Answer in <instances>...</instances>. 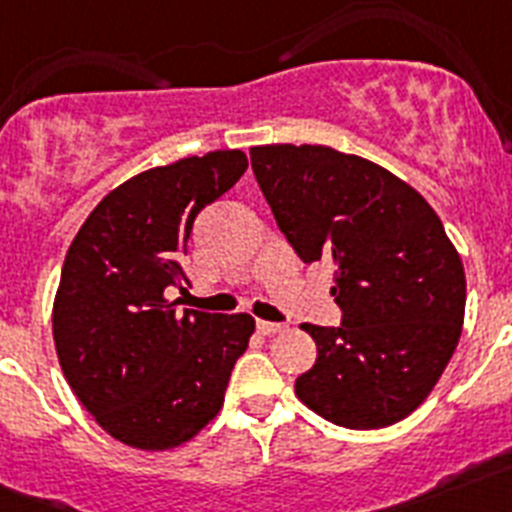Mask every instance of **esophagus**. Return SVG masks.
I'll list each match as a JSON object with an SVG mask.
<instances>
[{
    "label": "esophagus",
    "mask_w": 512,
    "mask_h": 512,
    "mask_svg": "<svg viewBox=\"0 0 512 512\" xmlns=\"http://www.w3.org/2000/svg\"><path fill=\"white\" fill-rule=\"evenodd\" d=\"M256 328H259L264 336H274V333H279L284 325L282 323H269V320H256Z\"/></svg>",
    "instance_id": "34e87169"
}]
</instances>
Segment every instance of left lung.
<instances>
[{
	"label": "left lung",
	"mask_w": 512,
	"mask_h": 512,
	"mask_svg": "<svg viewBox=\"0 0 512 512\" xmlns=\"http://www.w3.org/2000/svg\"><path fill=\"white\" fill-rule=\"evenodd\" d=\"M279 230L336 266L341 325H310L318 359L295 392L330 423L372 431L413 413L461 336L467 279L433 207L382 166L328 146L251 148Z\"/></svg>",
	"instance_id": "1"
}]
</instances>
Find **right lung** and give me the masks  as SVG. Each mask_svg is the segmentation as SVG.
Returning a JSON list of instances; mask_svg holds the SVG:
<instances>
[{
    "label": "right lung",
    "mask_w": 512,
    "mask_h": 512,
    "mask_svg": "<svg viewBox=\"0 0 512 512\" xmlns=\"http://www.w3.org/2000/svg\"><path fill=\"white\" fill-rule=\"evenodd\" d=\"M248 169L212 151L143 171L112 189L71 243L53 302V341L74 395L117 441L174 449L223 405L248 348L246 312H179L192 225Z\"/></svg>",
    "instance_id": "1"
}]
</instances>
